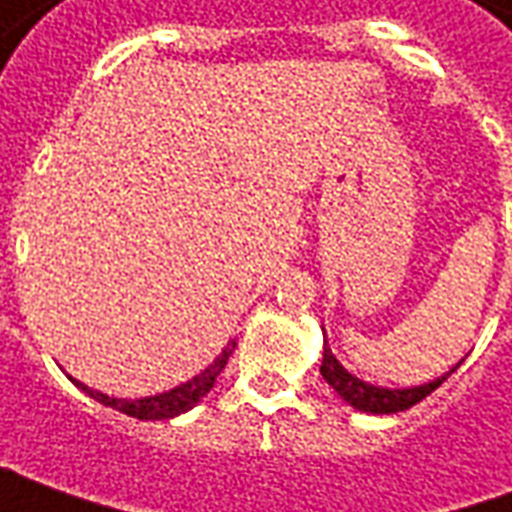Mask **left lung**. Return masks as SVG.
I'll return each mask as SVG.
<instances>
[{"instance_id": "left-lung-1", "label": "left lung", "mask_w": 512, "mask_h": 512, "mask_svg": "<svg viewBox=\"0 0 512 512\" xmlns=\"http://www.w3.org/2000/svg\"><path fill=\"white\" fill-rule=\"evenodd\" d=\"M461 367V362L452 367L450 373H444L436 381L422 386H408V389H386V386H373L367 381H359L356 376H351L340 362L337 356L332 354L329 343H323V362H321V376L326 378V384L332 386L337 395L343 397L348 406L359 408V411H367V414H395V411H406V408L417 406L422 397H428L433 389H439L447 378Z\"/></svg>"}]
</instances>
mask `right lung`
<instances>
[{"instance_id": "1", "label": "right lung", "mask_w": 512, "mask_h": 512, "mask_svg": "<svg viewBox=\"0 0 512 512\" xmlns=\"http://www.w3.org/2000/svg\"><path fill=\"white\" fill-rule=\"evenodd\" d=\"M235 343L230 340L227 348H224L222 354L213 359L211 365L202 370L200 376H194L191 381L186 384L175 386V389H169V392H161V395H153V397H139V400H123V397H109L104 392H98V389H90V386H84L82 381H76L71 378L73 384L79 386L82 392H87L90 397H95L98 403H104L109 408H117V411H123L128 417H136V419H172L183 414V411H189L200 403L202 397L208 395L216 384V378L219 373L224 370L227 365V359L233 354Z\"/></svg>"}]
</instances>
